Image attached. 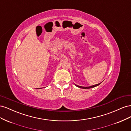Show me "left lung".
I'll return each mask as SVG.
<instances>
[{
	"mask_svg": "<svg viewBox=\"0 0 131 131\" xmlns=\"http://www.w3.org/2000/svg\"><path fill=\"white\" fill-rule=\"evenodd\" d=\"M101 84V83H100V84H98L94 85L91 86H89V87H83V86H78V85H75V86H77V87H78V88H81V89H91V88H94V87H96V86H98V85H100Z\"/></svg>",
	"mask_w": 131,
	"mask_h": 131,
	"instance_id": "8db88e82",
	"label": "left lung"
}]
</instances>
